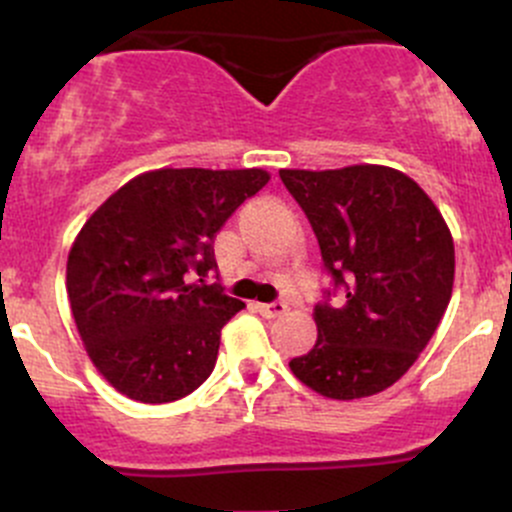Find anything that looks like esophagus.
I'll return each mask as SVG.
<instances>
[{
    "instance_id": "34e87169",
    "label": "esophagus",
    "mask_w": 512,
    "mask_h": 512,
    "mask_svg": "<svg viewBox=\"0 0 512 512\" xmlns=\"http://www.w3.org/2000/svg\"><path fill=\"white\" fill-rule=\"evenodd\" d=\"M257 312L267 319H275L282 317L287 312V304L285 302H267V304H257Z\"/></svg>"
}]
</instances>
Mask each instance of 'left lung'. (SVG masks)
Masks as SVG:
<instances>
[{
	"instance_id": "1",
	"label": "left lung",
	"mask_w": 512,
	"mask_h": 512,
	"mask_svg": "<svg viewBox=\"0 0 512 512\" xmlns=\"http://www.w3.org/2000/svg\"><path fill=\"white\" fill-rule=\"evenodd\" d=\"M317 235L332 287L314 307L317 344L289 361L327 399H361L401 379L451 302L456 252L418 183L386 165L280 170ZM337 291L342 308L328 304Z\"/></svg>"
}]
</instances>
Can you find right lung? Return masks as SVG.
I'll return each instance as SVG.
<instances>
[{
    "label": "right lung",
    "instance_id": "obj_1",
    "mask_svg": "<svg viewBox=\"0 0 512 512\" xmlns=\"http://www.w3.org/2000/svg\"><path fill=\"white\" fill-rule=\"evenodd\" d=\"M267 180L262 168H160L128 180L86 220L66 292L86 352L113 389L168 404L213 374L220 329L245 304L203 277L218 270V230Z\"/></svg>",
    "mask_w": 512,
    "mask_h": 512
}]
</instances>
